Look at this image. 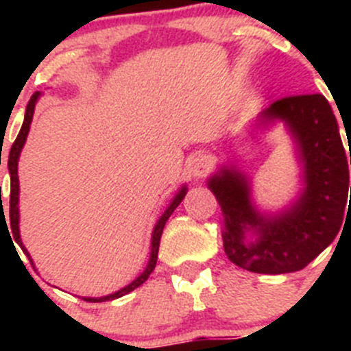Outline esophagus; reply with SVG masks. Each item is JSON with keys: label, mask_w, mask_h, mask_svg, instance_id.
<instances>
[{"label": "esophagus", "mask_w": 351, "mask_h": 351, "mask_svg": "<svg viewBox=\"0 0 351 351\" xmlns=\"http://www.w3.org/2000/svg\"><path fill=\"white\" fill-rule=\"evenodd\" d=\"M210 165H212V161H210V158H208V156H205V154L193 156V158L190 159V162H189L190 175H192L193 178H197V180L204 178V176L208 173V169H210Z\"/></svg>", "instance_id": "34e87169"}]
</instances>
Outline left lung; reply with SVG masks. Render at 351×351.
I'll return each mask as SVG.
<instances>
[{
    "label": "left lung",
    "mask_w": 351,
    "mask_h": 351,
    "mask_svg": "<svg viewBox=\"0 0 351 351\" xmlns=\"http://www.w3.org/2000/svg\"><path fill=\"white\" fill-rule=\"evenodd\" d=\"M282 122L295 144L299 195L277 212L261 210L253 186L238 166L222 165L207 186L222 210V241L229 260L254 274L280 275L302 270L335 241L350 186L348 159L331 105L323 95L277 100L258 115L254 127ZM348 137V136H346Z\"/></svg>",
    "instance_id": "1"
}]
</instances>
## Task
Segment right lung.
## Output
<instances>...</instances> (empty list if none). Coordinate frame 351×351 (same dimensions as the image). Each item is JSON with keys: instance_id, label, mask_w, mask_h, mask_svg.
Wrapping results in <instances>:
<instances>
[{"instance_id": "1", "label": "right lung", "mask_w": 351, "mask_h": 351, "mask_svg": "<svg viewBox=\"0 0 351 351\" xmlns=\"http://www.w3.org/2000/svg\"><path fill=\"white\" fill-rule=\"evenodd\" d=\"M40 91H37V93L32 95L30 101H28L27 105V110H25V119H23V123H22V129H20L19 136H16L15 143H13L12 149H10V154H8V171H10V221L6 228H10V232H12V236L10 238L12 239V243L15 241L19 244L20 247H22V251L25 254H27V258L30 260V263L34 265V260H32L30 253L27 251V247L23 246V241L22 238H20V208H19V200H20V182H19V159H20V153H22L23 146H25V141H27V136H28V130H30V123H32V119H34V112H35V105H37V100L40 98ZM186 192H189V189H186V185H182V189L176 192V195L173 197V200L169 202V205L166 207V210L162 212L161 217L158 219V222H156L154 229H153V234H151V253H149V261H147L146 268H144L143 274L139 275V277L136 278L134 282H130L129 285H125L123 289L117 290V292L113 293H108V295H104V297H83L86 302H105V300H113V299H119V297L125 295V293L132 292L134 289H137L139 285H143L144 282L149 278V275L153 274L154 267H156V261H158V251H159V241H161V234H162V229H165V224L166 221L169 219V215L173 214V210H175L176 207H178L180 204H182V200L185 198ZM3 205V202H1ZM1 219L5 217V212H3V207H1ZM5 222H6V217H5ZM8 232V234H10Z\"/></svg>"}]
</instances>
